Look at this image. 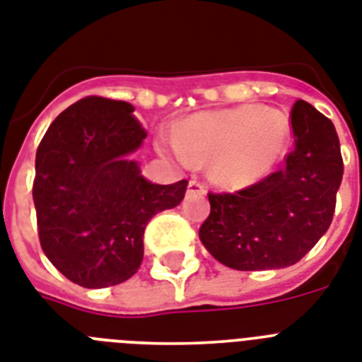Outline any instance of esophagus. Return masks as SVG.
I'll return each mask as SVG.
<instances>
[{"mask_svg": "<svg viewBox=\"0 0 362 362\" xmlns=\"http://www.w3.org/2000/svg\"><path fill=\"white\" fill-rule=\"evenodd\" d=\"M206 193V186L197 178H191L187 184V195H204Z\"/></svg>", "mask_w": 362, "mask_h": 362, "instance_id": "34e87169", "label": "esophagus"}]
</instances>
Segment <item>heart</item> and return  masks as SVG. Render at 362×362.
<instances>
[{
	"label": "heart",
	"instance_id": "b5f03b06",
	"mask_svg": "<svg viewBox=\"0 0 362 362\" xmlns=\"http://www.w3.org/2000/svg\"><path fill=\"white\" fill-rule=\"evenodd\" d=\"M292 139L283 111L260 105L202 111L187 117L175 137L161 141L182 163H210L221 186L240 189L257 184L275 169Z\"/></svg>",
	"mask_w": 362,
	"mask_h": 362
}]
</instances>
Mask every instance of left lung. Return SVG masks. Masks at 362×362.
<instances>
[{"instance_id": "left-lung-1", "label": "left lung", "mask_w": 362, "mask_h": 362, "mask_svg": "<svg viewBox=\"0 0 362 362\" xmlns=\"http://www.w3.org/2000/svg\"><path fill=\"white\" fill-rule=\"evenodd\" d=\"M293 148L283 169L236 193H208L199 238L232 269H281L299 262L333 221L344 175L339 135L316 107H292Z\"/></svg>"}]
</instances>
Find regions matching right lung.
I'll list each match as a JSON object with an SVG mask.
<instances>
[{"instance_id": "1", "label": "right lung", "mask_w": 362, "mask_h": 362, "mask_svg": "<svg viewBox=\"0 0 362 362\" xmlns=\"http://www.w3.org/2000/svg\"><path fill=\"white\" fill-rule=\"evenodd\" d=\"M145 137L134 105L89 96L59 115L38 145L33 202L40 247L79 286L128 281L143 262L146 223L186 195L187 180L152 184L128 160Z\"/></svg>"}]
</instances>
